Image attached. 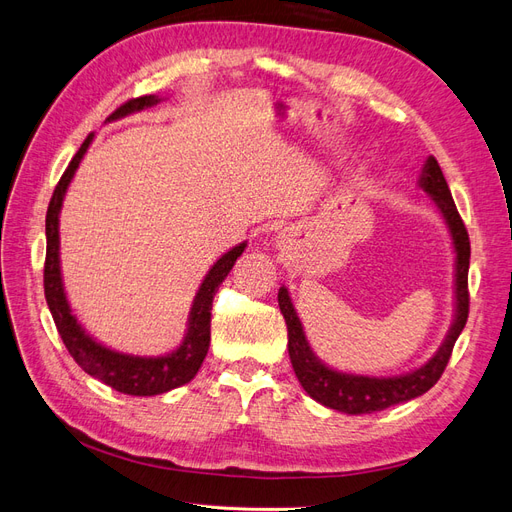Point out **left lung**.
I'll list each match as a JSON object with an SVG mask.
<instances>
[{
    "instance_id": "left-lung-1",
    "label": "left lung",
    "mask_w": 512,
    "mask_h": 512,
    "mask_svg": "<svg viewBox=\"0 0 512 512\" xmlns=\"http://www.w3.org/2000/svg\"><path fill=\"white\" fill-rule=\"evenodd\" d=\"M418 185L433 198L438 211L451 232L453 247H455V320L448 329L444 344L438 352L418 369L408 371V374L393 376V378H376V376H356L344 374L324 365L314 350L309 348L303 324L297 316L288 290L282 286L277 292V303L286 320L288 327V354L294 374H297L305 393L316 399L318 404L327 406L337 412L346 414H371L391 408L395 404H404L418 395L427 393L433 384L444 374L446 363L451 359L453 346L461 335L463 327L468 322L470 312V292H468V269H470V237L466 224L455 207V200L448 190V183L442 175L438 160L429 156Z\"/></svg>"
}]
</instances>
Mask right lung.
Listing matches in <instances>:
<instances>
[{
  "instance_id": "obj_1",
  "label": "right lung",
  "mask_w": 512,
  "mask_h": 512,
  "mask_svg": "<svg viewBox=\"0 0 512 512\" xmlns=\"http://www.w3.org/2000/svg\"><path fill=\"white\" fill-rule=\"evenodd\" d=\"M160 98L156 96H141L121 104L117 111L108 117V121H115L126 117L130 113L143 111L147 106L158 104ZM94 134L85 138L81 149L68 164L66 173L61 175L53 198L46 211V260H44V297L49 303V309L55 320V327L64 339L72 359L79 363L91 378H96L111 389L136 395V397H151L166 391H173L177 386L188 384L196 371L203 365L209 342H211V305L218 286L226 280L230 269L235 267L237 258L243 254L247 243H239L226 252L205 275L203 284H200L192 309L188 318V333H185L183 342L177 350L164 356H134L111 350L96 342L94 337L85 333V329L72 314L70 303L66 299L64 280H61V267H59V211L68 185L79 168L83 156L87 153Z\"/></svg>"
}]
</instances>
